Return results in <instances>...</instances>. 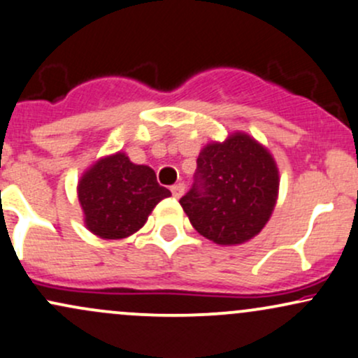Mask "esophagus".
I'll use <instances>...</instances> for the list:
<instances>
[{"mask_svg":"<svg viewBox=\"0 0 358 358\" xmlns=\"http://www.w3.org/2000/svg\"><path fill=\"white\" fill-rule=\"evenodd\" d=\"M185 193V185L183 183H176L171 187V195L175 196V199H180Z\"/></svg>","mask_w":358,"mask_h":358,"instance_id":"obj_1","label":"esophagus"}]
</instances>
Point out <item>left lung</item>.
<instances>
[{"mask_svg": "<svg viewBox=\"0 0 358 358\" xmlns=\"http://www.w3.org/2000/svg\"><path fill=\"white\" fill-rule=\"evenodd\" d=\"M279 170L273 155L248 133L207 143L196 158V182L180 205L200 236L219 245L256 237L273 215Z\"/></svg>", "mask_w": 358, "mask_h": 358, "instance_id": "left-lung-1", "label": "left lung"}]
</instances>
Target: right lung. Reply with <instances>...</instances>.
<instances>
[{"label": "right lung", "mask_w": 358, "mask_h": 358, "mask_svg": "<svg viewBox=\"0 0 358 358\" xmlns=\"http://www.w3.org/2000/svg\"><path fill=\"white\" fill-rule=\"evenodd\" d=\"M170 195L168 188L156 182L153 168L136 165L124 151L94 162L77 183L85 227L106 241L133 236L159 200Z\"/></svg>", "instance_id": "1"}]
</instances>
